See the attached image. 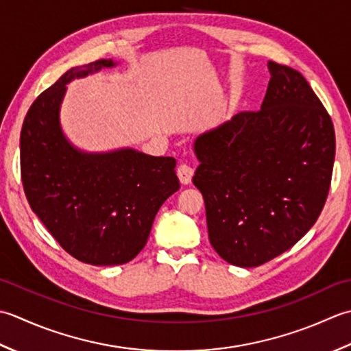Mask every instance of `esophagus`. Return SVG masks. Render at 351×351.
I'll use <instances>...</instances> for the list:
<instances>
[{"label": "esophagus", "mask_w": 351, "mask_h": 351, "mask_svg": "<svg viewBox=\"0 0 351 351\" xmlns=\"http://www.w3.org/2000/svg\"><path fill=\"white\" fill-rule=\"evenodd\" d=\"M177 176L182 184H189L192 180V176H194V169H192L189 165L182 163V165H178L177 168Z\"/></svg>", "instance_id": "34e87169"}]
</instances>
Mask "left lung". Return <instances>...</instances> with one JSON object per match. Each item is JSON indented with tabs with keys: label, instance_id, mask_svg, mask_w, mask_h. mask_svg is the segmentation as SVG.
<instances>
[{
	"label": "left lung",
	"instance_id": "left-lung-1",
	"mask_svg": "<svg viewBox=\"0 0 351 351\" xmlns=\"http://www.w3.org/2000/svg\"><path fill=\"white\" fill-rule=\"evenodd\" d=\"M261 110L199 134L192 182L203 194L209 241L238 267H259L303 238L330 189L332 118L306 78L268 62Z\"/></svg>",
	"mask_w": 351,
	"mask_h": 351
}]
</instances>
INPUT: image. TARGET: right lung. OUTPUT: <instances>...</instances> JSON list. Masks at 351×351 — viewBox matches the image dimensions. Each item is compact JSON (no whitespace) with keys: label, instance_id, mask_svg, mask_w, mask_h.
Returning <instances> with one entry per match:
<instances>
[{"label":"right lung","instance_id":"right-lung-1","mask_svg":"<svg viewBox=\"0 0 351 351\" xmlns=\"http://www.w3.org/2000/svg\"><path fill=\"white\" fill-rule=\"evenodd\" d=\"M113 65L101 59L66 71L34 99L19 139L32 210L66 253L90 265H121L138 256L157 210L180 188L174 157L130 148L86 154L63 136L59 109L66 83Z\"/></svg>","mask_w":351,"mask_h":351}]
</instances>
